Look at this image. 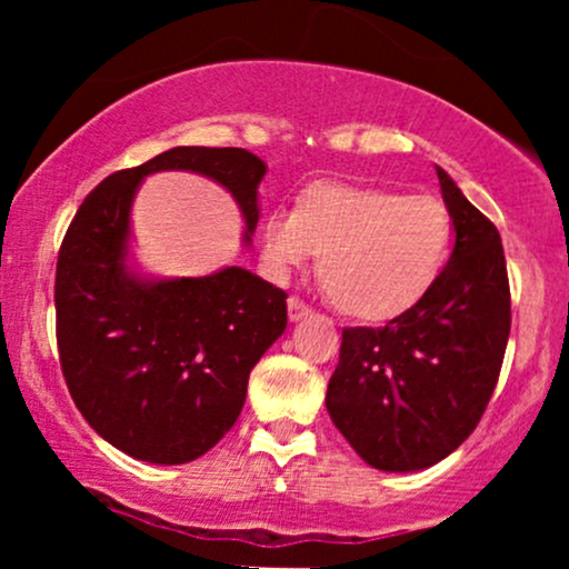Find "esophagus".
Here are the masks:
<instances>
[{
	"mask_svg": "<svg viewBox=\"0 0 569 569\" xmlns=\"http://www.w3.org/2000/svg\"><path fill=\"white\" fill-rule=\"evenodd\" d=\"M310 312H312L310 307H307L299 297L289 299V318H291V321H302V318L310 316Z\"/></svg>",
	"mask_w": 569,
	"mask_h": 569,
	"instance_id": "obj_1",
	"label": "esophagus"
}]
</instances>
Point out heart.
<instances>
[{
	"label": "heart",
	"mask_w": 569,
	"mask_h": 569,
	"mask_svg": "<svg viewBox=\"0 0 569 569\" xmlns=\"http://www.w3.org/2000/svg\"><path fill=\"white\" fill-rule=\"evenodd\" d=\"M452 217L433 194L316 181L297 211L278 208L262 224V259L283 278L321 253V280L352 318L385 321L422 299L439 278Z\"/></svg>",
	"instance_id": "1"
}]
</instances>
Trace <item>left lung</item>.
I'll return each instance as SVG.
<instances>
[{
    "mask_svg": "<svg viewBox=\"0 0 569 569\" xmlns=\"http://www.w3.org/2000/svg\"><path fill=\"white\" fill-rule=\"evenodd\" d=\"M452 257L417 305L380 329L342 331L326 409L371 468L422 471L479 426L498 385L511 289L498 227L436 168Z\"/></svg>",
    "mask_w": 569,
    "mask_h": 569,
    "instance_id": "obj_1",
    "label": "left lung"
}]
</instances>
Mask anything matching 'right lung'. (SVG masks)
Here are the masks:
<instances>
[{"label":"right lung","mask_w":569,"mask_h":569,"mask_svg":"<svg viewBox=\"0 0 569 569\" xmlns=\"http://www.w3.org/2000/svg\"><path fill=\"white\" fill-rule=\"evenodd\" d=\"M192 171L259 221L267 166L238 147H173L98 184L71 219L56 267V339L77 409L136 460L181 466L217 447L246 403L248 375L286 331V291L243 267L147 280L128 270L130 206L143 176Z\"/></svg>","instance_id":"right-lung-1"}]
</instances>
